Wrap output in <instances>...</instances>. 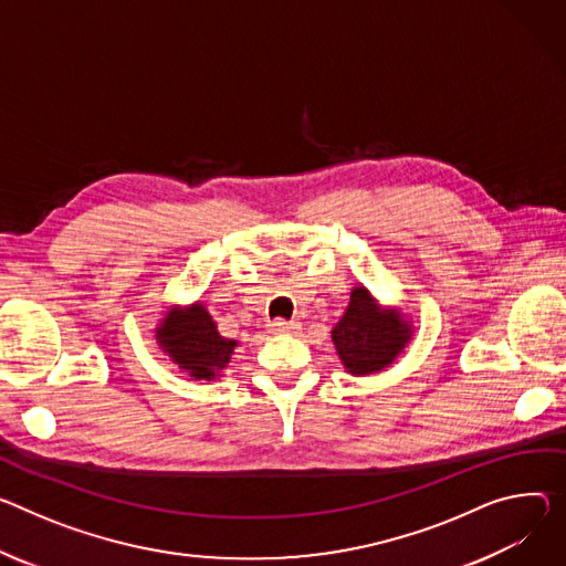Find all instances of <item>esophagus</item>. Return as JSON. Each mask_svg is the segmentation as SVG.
<instances>
[{
  "label": "esophagus",
  "mask_w": 566,
  "mask_h": 566,
  "mask_svg": "<svg viewBox=\"0 0 566 566\" xmlns=\"http://www.w3.org/2000/svg\"><path fill=\"white\" fill-rule=\"evenodd\" d=\"M275 334H293V332H297L300 329V325L297 323H293V321H284V318H275V321H271V325H269Z\"/></svg>",
  "instance_id": "esophagus-1"
}]
</instances>
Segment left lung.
Here are the masks:
<instances>
[{
	"mask_svg": "<svg viewBox=\"0 0 566 566\" xmlns=\"http://www.w3.org/2000/svg\"><path fill=\"white\" fill-rule=\"evenodd\" d=\"M408 338V323L395 314H381L364 286L352 291L345 316L332 332L340 361L352 375L384 370Z\"/></svg>",
	"mask_w": 566,
	"mask_h": 566,
	"instance_id": "1",
	"label": "left lung"
}]
</instances>
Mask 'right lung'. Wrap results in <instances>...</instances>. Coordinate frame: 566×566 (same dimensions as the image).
<instances>
[{
  "label": "right lung",
  "instance_id": "right-lung-1",
  "mask_svg": "<svg viewBox=\"0 0 566 566\" xmlns=\"http://www.w3.org/2000/svg\"><path fill=\"white\" fill-rule=\"evenodd\" d=\"M158 340L196 379H214L237 347V340L217 332L212 316L200 304H193L189 312H171L158 327Z\"/></svg>",
  "mask_w": 566,
  "mask_h": 566
}]
</instances>
